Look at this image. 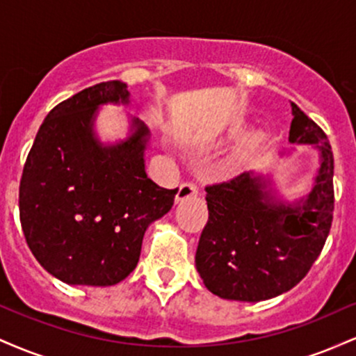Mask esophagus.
Returning a JSON list of instances; mask_svg holds the SVG:
<instances>
[{"label": "esophagus", "mask_w": 356, "mask_h": 356, "mask_svg": "<svg viewBox=\"0 0 356 356\" xmlns=\"http://www.w3.org/2000/svg\"><path fill=\"white\" fill-rule=\"evenodd\" d=\"M195 195H197V186L192 182H184L181 184V187H179L177 195H175V201L182 202L186 201V199L195 197Z\"/></svg>", "instance_id": "1"}]
</instances>
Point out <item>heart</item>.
Wrapping results in <instances>:
<instances>
[{
    "label": "heart",
    "instance_id": "heart-1",
    "mask_svg": "<svg viewBox=\"0 0 356 356\" xmlns=\"http://www.w3.org/2000/svg\"><path fill=\"white\" fill-rule=\"evenodd\" d=\"M261 142H263V134H261V132H251V134H249V136L244 137V140L241 142L238 147H236L234 154L231 155L227 165L232 167V165L238 164V162L244 161V159L249 157V155L254 152L257 147L261 145Z\"/></svg>",
    "mask_w": 356,
    "mask_h": 356
}]
</instances>
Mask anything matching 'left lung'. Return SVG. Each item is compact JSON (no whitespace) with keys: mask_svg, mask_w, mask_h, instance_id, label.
Segmentation results:
<instances>
[{"mask_svg":"<svg viewBox=\"0 0 356 356\" xmlns=\"http://www.w3.org/2000/svg\"><path fill=\"white\" fill-rule=\"evenodd\" d=\"M289 144L313 145L320 167L312 189L295 201L277 197L271 174L249 170L206 187L209 219L195 268L212 295L257 301L300 283L320 256L333 219V152L328 137L291 102ZM281 157L291 150L280 152Z\"/></svg>","mask_w":356,"mask_h":356,"instance_id":"left-lung-1","label":"left lung"}]
</instances>
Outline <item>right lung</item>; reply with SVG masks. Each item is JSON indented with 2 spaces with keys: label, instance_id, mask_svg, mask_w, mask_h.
Returning <instances> with one entry per match:
<instances>
[{
  "label": "right lung",
  "instance_id": "add662e5",
  "mask_svg": "<svg viewBox=\"0 0 356 356\" xmlns=\"http://www.w3.org/2000/svg\"><path fill=\"white\" fill-rule=\"evenodd\" d=\"M130 105L127 83L102 81L61 102L36 134L19 182L28 246L67 284L112 286L134 271L147 227L170 211L177 189L147 177L150 132L129 117V136L102 142L100 107Z\"/></svg>",
  "mask_w": 356,
  "mask_h": 356
}]
</instances>
